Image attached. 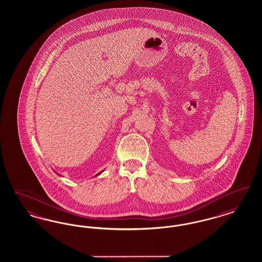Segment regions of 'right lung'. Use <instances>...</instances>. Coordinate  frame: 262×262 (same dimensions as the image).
Instances as JSON below:
<instances>
[{"mask_svg": "<svg viewBox=\"0 0 262 262\" xmlns=\"http://www.w3.org/2000/svg\"><path fill=\"white\" fill-rule=\"evenodd\" d=\"M100 173H102V172H100ZM100 173H99V174H100ZM96 174V176H98V174Z\"/></svg>", "mask_w": 262, "mask_h": 262, "instance_id": "right-lung-1", "label": "right lung"}]
</instances>
